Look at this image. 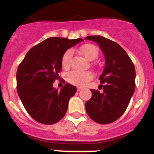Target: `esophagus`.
<instances>
[{"mask_svg": "<svg viewBox=\"0 0 154 154\" xmlns=\"http://www.w3.org/2000/svg\"><path fill=\"white\" fill-rule=\"evenodd\" d=\"M82 90V88H81V87H77V91L78 92H79V91H81Z\"/></svg>", "mask_w": 154, "mask_h": 154, "instance_id": "34e87169", "label": "esophagus"}]
</instances>
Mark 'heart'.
Wrapping results in <instances>:
<instances>
[{"instance_id": "obj_1", "label": "heart", "mask_w": 154, "mask_h": 154, "mask_svg": "<svg viewBox=\"0 0 154 154\" xmlns=\"http://www.w3.org/2000/svg\"><path fill=\"white\" fill-rule=\"evenodd\" d=\"M79 52L84 56L87 60L92 61L98 57V49L93 44H85L81 46ZM72 52L67 51L62 57V66L64 69H68L71 64ZM92 74L90 72H79L72 71L67 75V80L69 83L78 87H83L92 79Z\"/></svg>"}]
</instances>
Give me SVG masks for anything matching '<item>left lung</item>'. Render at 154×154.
<instances>
[{
    "label": "left lung",
    "mask_w": 154,
    "mask_h": 154,
    "mask_svg": "<svg viewBox=\"0 0 154 154\" xmlns=\"http://www.w3.org/2000/svg\"><path fill=\"white\" fill-rule=\"evenodd\" d=\"M100 46L106 66L99 79L103 92L91 89L92 97L85 103L89 117L100 124L113 123L126 110L135 90V67L123 48L102 36H88Z\"/></svg>",
    "instance_id": "1"
}]
</instances>
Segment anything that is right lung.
Returning a JSON list of instances; mask_svg holds the SVG:
<instances>
[{
  "label": "right lung",
  "instance_id": "1",
  "mask_svg": "<svg viewBox=\"0 0 154 154\" xmlns=\"http://www.w3.org/2000/svg\"><path fill=\"white\" fill-rule=\"evenodd\" d=\"M82 39L50 37L28 51L18 66L17 91L25 109L34 120L52 125L63 118L76 87L65 84L60 91L53 87L62 70L65 51Z\"/></svg>",
  "mask_w": 154,
  "mask_h": 154
}]
</instances>
